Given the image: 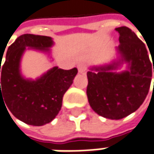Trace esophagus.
Returning a JSON list of instances; mask_svg holds the SVG:
<instances>
[{
	"label": "esophagus",
	"instance_id": "obj_1",
	"mask_svg": "<svg viewBox=\"0 0 154 154\" xmlns=\"http://www.w3.org/2000/svg\"><path fill=\"white\" fill-rule=\"evenodd\" d=\"M77 69H78V72L80 73H84L86 71V65L84 63H79L77 65Z\"/></svg>",
	"mask_w": 154,
	"mask_h": 154
}]
</instances>
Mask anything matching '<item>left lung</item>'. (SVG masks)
I'll list each match as a JSON object with an SVG mask.
<instances>
[{
  "instance_id": "left-lung-1",
  "label": "left lung",
  "mask_w": 154,
  "mask_h": 154,
  "mask_svg": "<svg viewBox=\"0 0 154 154\" xmlns=\"http://www.w3.org/2000/svg\"><path fill=\"white\" fill-rule=\"evenodd\" d=\"M115 30L119 35L118 50L122 61L129 63V69L121 73L112 72L119 65L116 63L92 68L87 72L86 94L91 107L98 115L110 119H121L137 111L146 99L152 65L144 42L134 32L125 26Z\"/></svg>"
}]
</instances>
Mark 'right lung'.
Wrapping results in <instances>:
<instances>
[{
  "instance_id": "1",
  "label": "right lung",
  "mask_w": 154,
  "mask_h": 154,
  "mask_svg": "<svg viewBox=\"0 0 154 154\" xmlns=\"http://www.w3.org/2000/svg\"><path fill=\"white\" fill-rule=\"evenodd\" d=\"M52 44L49 36L22 35L8 47L2 68L0 64V101L2 97L15 118L30 125L41 126L56 118L62 107L63 97L77 73V68L66 70L54 67L36 81L26 80L21 76L20 60L26 47L49 50Z\"/></svg>"
}]
</instances>
